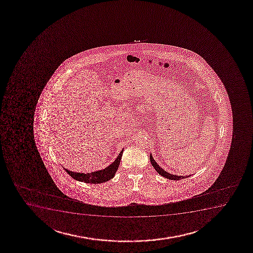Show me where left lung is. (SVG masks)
<instances>
[{
    "mask_svg": "<svg viewBox=\"0 0 253 253\" xmlns=\"http://www.w3.org/2000/svg\"><path fill=\"white\" fill-rule=\"evenodd\" d=\"M150 161H151V164H152V167L154 168L155 170L160 174L161 176H163L164 178H169V179H172V180H179L182 178H186L188 177H190V175L187 176H178L176 174H171L169 172H166L164 169H162L158 163L154 160V158H152V153L150 154Z\"/></svg>",
    "mask_w": 253,
    "mask_h": 253,
    "instance_id": "obj_1",
    "label": "left lung"
}]
</instances>
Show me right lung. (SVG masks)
<instances>
[{
    "instance_id": "obj_1",
    "label": "right lung",
    "mask_w": 253,
    "mask_h": 253,
    "mask_svg": "<svg viewBox=\"0 0 253 253\" xmlns=\"http://www.w3.org/2000/svg\"><path fill=\"white\" fill-rule=\"evenodd\" d=\"M123 152H124V149L120 152L113 164H111L109 166L105 168L104 169L98 170V171L92 172H87V173L72 172L67 169H64L69 173V175L71 176L72 178H75L78 181L84 182L86 184L104 183V182L110 180L111 178H113L115 175L117 170L119 169L120 160L122 158Z\"/></svg>"
}]
</instances>
